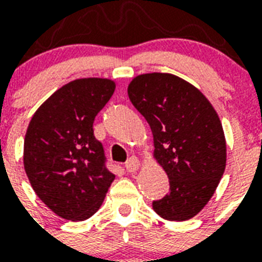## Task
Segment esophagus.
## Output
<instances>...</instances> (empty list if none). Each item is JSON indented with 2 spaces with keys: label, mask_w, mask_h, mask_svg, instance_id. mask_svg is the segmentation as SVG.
Returning <instances> with one entry per match:
<instances>
[{
  "label": "esophagus",
  "mask_w": 262,
  "mask_h": 262,
  "mask_svg": "<svg viewBox=\"0 0 262 262\" xmlns=\"http://www.w3.org/2000/svg\"><path fill=\"white\" fill-rule=\"evenodd\" d=\"M125 167H126V170L129 172H135L136 170H139L140 160L136 156H132V158H129L126 163H125Z\"/></svg>",
  "instance_id": "esophagus-1"
}]
</instances>
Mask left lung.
<instances>
[{
  "label": "left lung",
  "mask_w": 262,
  "mask_h": 262,
  "mask_svg": "<svg viewBox=\"0 0 262 262\" xmlns=\"http://www.w3.org/2000/svg\"><path fill=\"white\" fill-rule=\"evenodd\" d=\"M127 95L151 126L154 158L170 181V193L152 203L154 211L171 222L194 217L226 168L219 115L201 91L171 73L136 76Z\"/></svg>",
  "instance_id": "left-lung-1"
}]
</instances>
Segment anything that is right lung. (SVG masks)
Masks as SVG:
<instances>
[{
	"label": "right lung",
	"mask_w": 262,
	"mask_h": 262,
	"mask_svg": "<svg viewBox=\"0 0 262 262\" xmlns=\"http://www.w3.org/2000/svg\"><path fill=\"white\" fill-rule=\"evenodd\" d=\"M115 90L110 79H77L35 111L24 139V170L55 215L81 222L94 215L114 181L94 121Z\"/></svg>",
	"instance_id": "add662e5"
}]
</instances>
